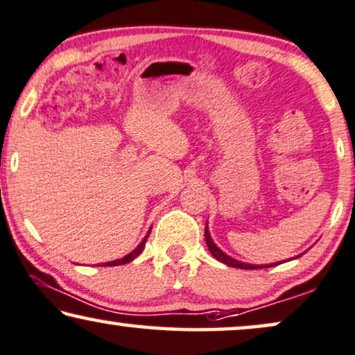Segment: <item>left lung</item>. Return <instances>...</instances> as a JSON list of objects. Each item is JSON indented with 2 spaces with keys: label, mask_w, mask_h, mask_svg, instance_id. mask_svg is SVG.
<instances>
[{
  "label": "left lung",
  "mask_w": 355,
  "mask_h": 355,
  "mask_svg": "<svg viewBox=\"0 0 355 355\" xmlns=\"http://www.w3.org/2000/svg\"><path fill=\"white\" fill-rule=\"evenodd\" d=\"M205 237H206V245H207V248H209V252H211L212 257H214V258L217 259V261L227 264V266L239 268V269H259V268L277 266V264L284 263V261H279V263H271V264H248V263L239 261V259L230 258L229 254H225L219 247H217V245H216L214 242H212V239H211V235H209V230H207V224H206V229H205ZM302 254H304V253H302ZM302 254H297L295 258H300Z\"/></svg>",
  "instance_id": "left-lung-1"
}]
</instances>
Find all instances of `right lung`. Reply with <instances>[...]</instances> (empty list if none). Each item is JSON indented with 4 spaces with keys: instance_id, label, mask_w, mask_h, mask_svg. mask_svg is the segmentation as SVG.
Returning <instances> with one entry per match:
<instances>
[{
    "instance_id": "right-lung-1",
    "label": "right lung",
    "mask_w": 355,
    "mask_h": 355,
    "mask_svg": "<svg viewBox=\"0 0 355 355\" xmlns=\"http://www.w3.org/2000/svg\"><path fill=\"white\" fill-rule=\"evenodd\" d=\"M149 234H150V230H149L148 234H146V237L143 239V242H141V243L138 245V247H136V248L133 250V252L128 253V254H126V257H123V258H120V259H113V261L103 263V266H120V264H125V263L133 261V259H135L136 257H138V254L144 250V247H146V240H148Z\"/></svg>"
}]
</instances>
